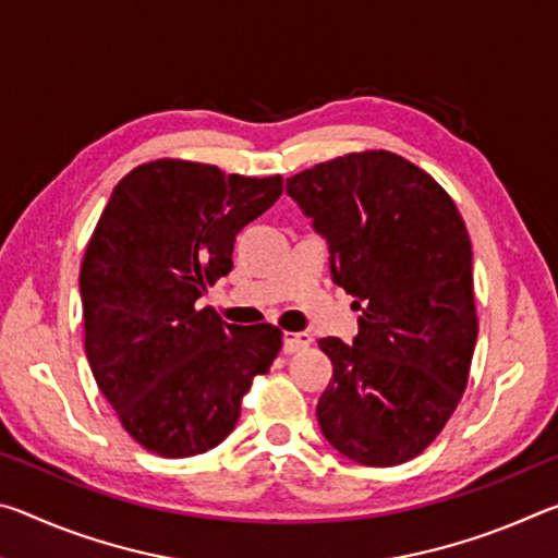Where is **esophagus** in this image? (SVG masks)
<instances>
[{"label":"esophagus","instance_id":"obj_1","mask_svg":"<svg viewBox=\"0 0 558 558\" xmlns=\"http://www.w3.org/2000/svg\"><path fill=\"white\" fill-rule=\"evenodd\" d=\"M313 344V337L307 332H288L286 335V344H282V352L286 354H298L302 349H307Z\"/></svg>","mask_w":558,"mask_h":558}]
</instances>
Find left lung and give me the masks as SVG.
<instances>
[{
  "label": "left lung",
  "instance_id": "1",
  "mask_svg": "<svg viewBox=\"0 0 558 558\" xmlns=\"http://www.w3.org/2000/svg\"><path fill=\"white\" fill-rule=\"evenodd\" d=\"M362 310L354 344L319 339L335 379L317 403L329 446L369 468L426 450L468 386L477 339L472 245L436 179L389 149H364L288 179Z\"/></svg>",
  "mask_w": 558,
  "mask_h": 558
}]
</instances>
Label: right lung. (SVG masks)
Masks as SVG:
<instances>
[{
  "label": "right lung",
  "mask_w": 558,
  "mask_h": 558,
  "mask_svg": "<svg viewBox=\"0 0 558 558\" xmlns=\"http://www.w3.org/2000/svg\"><path fill=\"white\" fill-rule=\"evenodd\" d=\"M282 194V177L153 159L112 189L81 263L86 356L128 436L162 458L229 436L241 401L282 347L276 325H226L199 310L229 276L233 241Z\"/></svg>",
  "instance_id": "right-lung-1"
}]
</instances>
